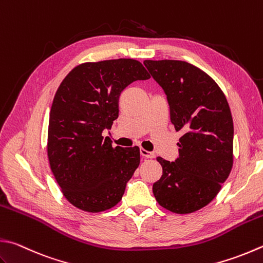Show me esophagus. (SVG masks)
<instances>
[{"label": "esophagus", "instance_id": "1", "mask_svg": "<svg viewBox=\"0 0 263 263\" xmlns=\"http://www.w3.org/2000/svg\"><path fill=\"white\" fill-rule=\"evenodd\" d=\"M141 152V156L144 157V158H147V159H152V158H155V153L153 152H150V151H146L145 148H141L140 150Z\"/></svg>", "mask_w": 263, "mask_h": 263}]
</instances>
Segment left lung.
I'll return each mask as SVG.
<instances>
[{
    "mask_svg": "<svg viewBox=\"0 0 263 263\" xmlns=\"http://www.w3.org/2000/svg\"><path fill=\"white\" fill-rule=\"evenodd\" d=\"M167 96L171 122L182 132L175 161L158 157L162 175L153 184L158 204L189 214L214 199L229 176L234 156V122L216 82L182 61H144Z\"/></svg>",
    "mask_w": 263,
    "mask_h": 263,
    "instance_id": "left-lung-1",
    "label": "left lung"
}]
</instances>
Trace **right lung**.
Wrapping results in <instances>:
<instances>
[{"mask_svg": "<svg viewBox=\"0 0 263 263\" xmlns=\"http://www.w3.org/2000/svg\"><path fill=\"white\" fill-rule=\"evenodd\" d=\"M147 79L142 63L120 58L78 65L58 87L49 118L48 159L73 206L98 213L121 200L140 165V147H113L102 133L119 116L123 89Z\"/></svg>", "mask_w": 263, "mask_h": 263, "instance_id": "add662e5", "label": "right lung"}]
</instances>
